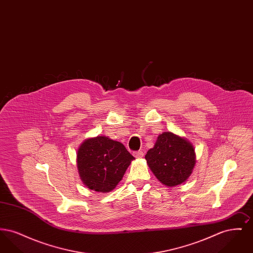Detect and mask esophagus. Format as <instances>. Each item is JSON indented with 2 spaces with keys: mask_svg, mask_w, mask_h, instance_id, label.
Listing matches in <instances>:
<instances>
[{
  "mask_svg": "<svg viewBox=\"0 0 253 253\" xmlns=\"http://www.w3.org/2000/svg\"><path fill=\"white\" fill-rule=\"evenodd\" d=\"M133 156L135 158H142L144 157V153L142 151H137V152L133 153Z\"/></svg>",
  "mask_w": 253,
  "mask_h": 253,
  "instance_id": "obj_1",
  "label": "esophagus"
}]
</instances>
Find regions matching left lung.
Instances as JSON below:
<instances>
[{"instance_id": "8db88e82", "label": "left lung", "mask_w": 253, "mask_h": 253, "mask_svg": "<svg viewBox=\"0 0 253 253\" xmlns=\"http://www.w3.org/2000/svg\"><path fill=\"white\" fill-rule=\"evenodd\" d=\"M145 159L157 179L169 188L187 181L196 162L193 144L186 137L171 132L157 136Z\"/></svg>"}]
</instances>
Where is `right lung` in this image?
<instances>
[{
	"mask_svg": "<svg viewBox=\"0 0 253 253\" xmlns=\"http://www.w3.org/2000/svg\"><path fill=\"white\" fill-rule=\"evenodd\" d=\"M133 159L121 142L97 135L85 139L79 147L77 167L88 189L110 193L122 179Z\"/></svg>",
	"mask_w": 253,
	"mask_h": 253,
	"instance_id": "obj_1",
	"label": "right lung"
}]
</instances>
